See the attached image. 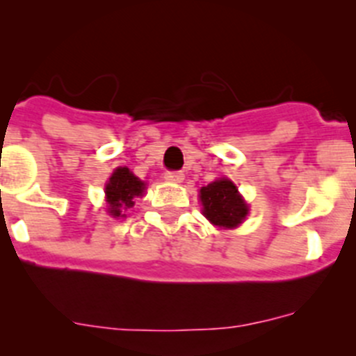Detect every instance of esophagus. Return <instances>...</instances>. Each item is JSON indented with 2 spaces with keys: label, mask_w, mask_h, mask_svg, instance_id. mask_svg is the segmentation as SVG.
Listing matches in <instances>:
<instances>
[{
  "label": "esophagus",
  "mask_w": 356,
  "mask_h": 356,
  "mask_svg": "<svg viewBox=\"0 0 356 356\" xmlns=\"http://www.w3.org/2000/svg\"><path fill=\"white\" fill-rule=\"evenodd\" d=\"M163 179L167 182H175V184H177V182L184 181V174H182V172H177V170L165 172V177Z\"/></svg>",
  "instance_id": "34e87169"
}]
</instances>
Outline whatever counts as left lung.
I'll return each instance as SVG.
<instances>
[{
  "instance_id": "left-lung-1",
  "label": "left lung",
  "mask_w": 356,
  "mask_h": 356,
  "mask_svg": "<svg viewBox=\"0 0 356 356\" xmlns=\"http://www.w3.org/2000/svg\"><path fill=\"white\" fill-rule=\"evenodd\" d=\"M200 198L203 215L218 227H236L248 215L246 203L229 179H220L201 188Z\"/></svg>"
}]
</instances>
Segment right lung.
Returning a JSON list of instances; mask_svg holds the SVG:
<instances>
[{
    "label": "right lung",
    "mask_w": 356,
    "mask_h": 356,
    "mask_svg": "<svg viewBox=\"0 0 356 356\" xmlns=\"http://www.w3.org/2000/svg\"><path fill=\"white\" fill-rule=\"evenodd\" d=\"M106 201L110 208L108 211L113 217H125L122 211L134 207L136 196H141L145 191V182L139 181L127 167H120L111 174L108 184H106Z\"/></svg>",
    "instance_id": "add662e5"
}]
</instances>
